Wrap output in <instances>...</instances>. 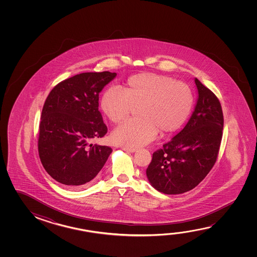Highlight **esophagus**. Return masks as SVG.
I'll list each match as a JSON object with an SVG mask.
<instances>
[{
  "label": "esophagus",
  "instance_id": "1",
  "mask_svg": "<svg viewBox=\"0 0 257 257\" xmlns=\"http://www.w3.org/2000/svg\"><path fill=\"white\" fill-rule=\"evenodd\" d=\"M136 150H137V149H135V148H123V151H124V152H131V153H133V152H136Z\"/></svg>",
  "mask_w": 257,
  "mask_h": 257
}]
</instances>
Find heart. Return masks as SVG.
<instances>
[{
	"mask_svg": "<svg viewBox=\"0 0 257 257\" xmlns=\"http://www.w3.org/2000/svg\"><path fill=\"white\" fill-rule=\"evenodd\" d=\"M194 105L192 89L172 77L152 72L132 76L125 90L110 87L101 99L104 114L120 122L137 107L139 117L127 120L114 131L115 143L137 148L151 143L160 134H171L185 123Z\"/></svg>",
	"mask_w": 257,
	"mask_h": 257,
	"instance_id": "obj_1",
	"label": "heart"
}]
</instances>
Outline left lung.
Segmentation results:
<instances>
[{
	"mask_svg": "<svg viewBox=\"0 0 257 257\" xmlns=\"http://www.w3.org/2000/svg\"><path fill=\"white\" fill-rule=\"evenodd\" d=\"M197 104L189 122L152 155L146 170L155 189L179 194L194 189L213 168L222 139V108L219 98L195 79Z\"/></svg>",
	"mask_w": 257,
	"mask_h": 257,
	"instance_id": "1",
	"label": "left lung"
}]
</instances>
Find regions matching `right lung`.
Here are the masks:
<instances>
[{"label": "right lung", "instance_id": "add662e5", "mask_svg": "<svg viewBox=\"0 0 257 257\" xmlns=\"http://www.w3.org/2000/svg\"><path fill=\"white\" fill-rule=\"evenodd\" d=\"M115 72H83L55 85L43 106L38 149L44 169L63 185L88 184L104 167L112 149L89 144L107 133L98 97Z\"/></svg>", "mask_w": 257, "mask_h": 257}]
</instances>
